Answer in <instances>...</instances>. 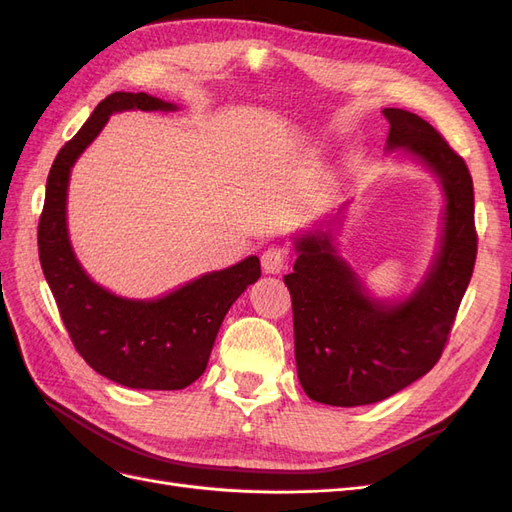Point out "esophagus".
Masks as SVG:
<instances>
[{"label": "esophagus", "mask_w": 512, "mask_h": 512, "mask_svg": "<svg viewBox=\"0 0 512 512\" xmlns=\"http://www.w3.org/2000/svg\"><path fill=\"white\" fill-rule=\"evenodd\" d=\"M260 265H262V271H265V273L277 275V273H282L286 269L288 254H286V250H282V247H277V245L267 247V250L262 252V256H260Z\"/></svg>", "instance_id": "34e87169"}]
</instances>
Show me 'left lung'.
Returning <instances> with one entry per match:
<instances>
[{"mask_svg":"<svg viewBox=\"0 0 512 512\" xmlns=\"http://www.w3.org/2000/svg\"><path fill=\"white\" fill-rule=\"evenodd\" d=\"M382 113L391 123L386 147H406L442 183V243L425 282L399 303L371 299L327 232H309L294 243L299 256L284 275L294 359L307 397L329 406L376 404L425 376L440 361L476 262L466 162L425 119L404 108Z\"/></svg>","mask_w":512,"mask_h":512,"instance_id":"1","label":"left lung"}]
</instances>
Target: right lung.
Here are the masks:
<instances>
[{
  "label": "right lung",
  "instance_id": "obj_1",
  "mask_svg": "<svg viewBox=\"0 0 512 512\" xmlns=\"http://www.w3.org/2000/svg\"><path fill=\"white\" fill-rule=\"evenodd\" d=\"M134 108L175 111L177 106L143 91H115L59 149L46 179L38 224L40 265L72 344L91 369L130 389L179 391L203 376L222 320L241 292L260 277V260L250 256L156 301L121 299L83 271L66 224L70 170L108 117Z\"/></svg>",
  "mask_w": 512,
  "mask_h": 512
}]
</instances>
